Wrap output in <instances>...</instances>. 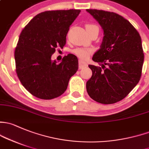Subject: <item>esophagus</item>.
Returning a JSON list of instances; mask_svg holds the SVG:
<instances>
[{
  "label": "esophagus",
  "mask_w": 149,
  "mask_h": 149,
  "mask_svg": "<svg viewBox=\"0 0 149 149\" xmlns=\"http://www.w3.org/2000/svg\"><path fill=\"white\" fill-rule=\"evenodd\" d=\"M86 66H87L86 63L83 61H81V60H79V69H82V68H84V67H86Z\"/></svg>",
  "instance_id": "1"
}]
</instances>
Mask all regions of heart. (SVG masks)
<instances>
[{
    "label": "heart",
    "mask_w": 149,
    "mask_h": 149,
    "mask_svg": "<svg viewBox=\"0 0 149 149\" xmlns=\"http://www.w3.org/2000/svg\"><path fill=\"white\" fill-rule=\"evenodd\" d=\"M86 29L87 32H90L93 29H98V27L95 25L93 24H87L86 26ZM74 54L82 60H86L90 56V55L93 53V50L90 48H76L74 50Z\"/></svg>",
    "instance_id": "obj_1"
}]
</instances>
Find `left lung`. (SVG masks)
<instances>
[{
  "label": "left lung",
  "mask_w": 149,
  "mask_h": 149,
  "mask_svg": "<svg viewBox=\"0 0 149 149\" xmlns=\"http://www.w3.org/2000/svg\"><path fill=\"white\" fill-rule=\"evenodd\" d=\"M86 11L98 22L104 35L101 48L92 58L101 66L88 65L92 76L86 90L96 102L112 104L123 99L141 79L144 60L141 38L118 14L96 9Z\"/></svg>",
  "instance_id": "8db88e82"
}]
</instances>
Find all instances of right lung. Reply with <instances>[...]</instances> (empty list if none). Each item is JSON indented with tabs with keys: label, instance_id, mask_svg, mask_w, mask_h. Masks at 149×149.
Wrapping results in <instances>:
<instances>
[{
	"label": "right lung",
	"instance_id": "1",
	"mask_svg": "<svg viewBox=\"0 0 149 149\" xmlns=\"http://www.w3.org/2000/svg\"><path fill=\"white\" fill-rule=\"evenodd\" d=\"M81 10H48L36 15L21 31L15 50L17 76L25 88L40 99L57 98L66 90L79 68V61L68 54L57 63L51 60L56 48L66 43L69 27Z\"/></svg>",
	"mask_w": 149,
	"mask_h": 149
}]
</instances>
